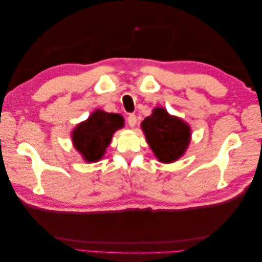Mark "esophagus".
<instances>
[{
  "instance_id": "34e87169",
  "label": "esophagus",
  "mask_w": 262,
  "mask_h": 262,
  "mask_svg": "<svg viewBox=\"0 0 262 262\" xmlns=\"http://www.w3.org/2000/svg\"><path fill=\"white\" fill-rule=\"evenodd\" d=\"M127 121H128V125H129L130 127H134L136 125V121H137L136 116L134 114H130L129 116H128Z\"/></svg>"
}]
</instances>
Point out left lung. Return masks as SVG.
<instances>
[{
  "label": "left lung",
  "instance_id": "8db88e82",
  "mask_svg": "<svg viewBox=\"0 0 262 262\" xmlns=\"http://www.w3.org/2000/svg\"><path fill=\"white\" fill-rule=\"evenodd\" d=\"M141 127L160 162H174L186 153L190 143V126L181 118L171 116L164 108H155L152 115L142 121Z\"/></svg>",
  "mask_w": 262,
  "mask_h": 262
}]
</instances>
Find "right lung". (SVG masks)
I'll return each instance as SVG.
<instances>
[{
	"instance_id": "add662e5",
	"label": "right lung",
	"mask_w": 262,
	"mask_h": 262,
	"mask_svg": "<svg viewBox=\"0 0 262 262\" xmlns=\"http://www.w3.org/2000/svg\"><path fill=\"white\" fill-rule=\"evenodd\" d=\"M122 126L124 118L121 115L97 109L72 132L73 145L85 162H98L104 155L115 132Z\"/></svg>"
}]
</instances>
